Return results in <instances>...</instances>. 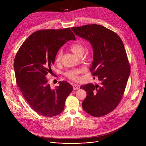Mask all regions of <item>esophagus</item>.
Segmentation results:
<instances>
[{
  "label": "esophagus",
  "mask_w": 146,
  "mask_h": 146,
  "mask_svg": "<svg viewBox=\"0 0 146 146\" xmlns=\"http://www.w3.org/2000/svg\"><path fill=\"white\" fill-rule=\"evenodd\" d=\"M73 90H77L80 89V86L78 85V84H74L73 85Z\"/></svg>",
  "instance_id": "1"
}]
</instances>
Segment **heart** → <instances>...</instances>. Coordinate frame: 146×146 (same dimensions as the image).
Listing matches in <instances>:
<instances>
[{
  "mask_svg": "<svg viewBox=\"0 0 146 146\" xmlns=\"http://www.w3.org/2000/svg\"><path fill=\"white\" fill-rule=\"evenodd\" d=\"M69 48L70 50L77 56L82 55V54L84 53L85 51L84 44L78 42V41H76V42L72 44L69 46ZM62 55H63V51H62V50H59L55 56V62L56 63H59L61 61ZM82 71V69H73L67 70L65 73V75L69 79L77 80L78 77V74H80Z\"/></svg>",
  "mask_w": 146,
  "mask_h": 146,
  "instance_id": "b5f03b06",
  "label": "heart"
}]
</instances>
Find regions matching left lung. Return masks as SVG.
Segmentation results:
<instances>
[{"label": "left lung", "instance_id": "obj_1", "mask_svg": "<svg viewBox=\"0 0 146 146\" xmlns=\"http://www.w3.org/2000/svg\"><path fill=\"white\" fill-rule=\"evenodd\" d=\"M72 29L91 43L94 60L90 70L99 81L95 86L90 83L80 87L87 92L82 109L94 117L107 115L120 103L131 73L122 41L116 33L100 25L88 24Z\"/></svg>", "mask_w": 146, "mask_h": 146}]
</instances>
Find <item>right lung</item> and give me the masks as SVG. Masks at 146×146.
<instances>
[{
  "label": "right lung",
  "instance_id": "1",
  "mask_svg": "<svg viewBox=\"0 0 146 146\" xmlns=\"http://www.w3.org/2000/svg\"><path fill=\"white\" fill-rule=\"evenodd\" d=\"M76 37L69 28L43 29L33 33L21 46L14 61L17 84L31 108L44 117H53L64 110L67 97L73 91L66 81L52 90L47 76L59 48Z\"/></svg>",
  "mask_w": 146,
  "mask_h": 146
}]
</instances>
